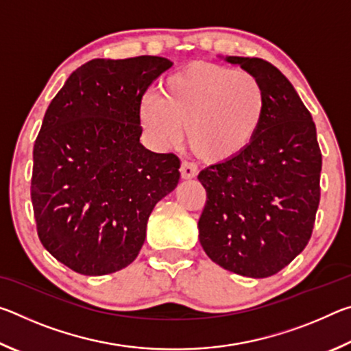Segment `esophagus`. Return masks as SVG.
<instances>
[{
	"instance_id": "esophagus-1",
	"label": "esophagus",
	"mask_w": 351,
	"mask_h": 351,
	"mask_svg": "<svg viewBox=\"0 0 351 351\" xmlns=\"http://www.w3.org/2000/svg\"><path fill=\"white\" fill-rule=\"evenodd\" d=\"M180 171H181L182 180H192V178H195V176L198 175V167L193 162L182 161Z\"/></svg>"
}]
</instances>
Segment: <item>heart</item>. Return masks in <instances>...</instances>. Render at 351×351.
Listing matches in <instances>:
<instances>
[{
	"mask_svg": "<svg viewBox=\"0 0 351 351\" xmlns=\"http://www.w3.org/2000/svg\"><path fill=\"white\" fill-rule=\"evenodd\" d=\"M268 117V93L251 73L195 62L161 83V97L145 96L139 122L158 148L182 139L209 164L234 161L249 148Z\"/></svg>",
	"mask_w": 351,
	"mask_h": 351,
	"instance_id": "b5f03b06",
	"label": "heart"
}]
</instances>
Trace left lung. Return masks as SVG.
I'll return each instance as SVG.
<instances>
[{"instance_id":"8db88e82","label":"left lung","mask_w":351,"mask_h":351,"mask_svg":"<svg viewBox=\"0 0 351 351\" xmlns=\"http://www.w3.org/2000/svg\"><path fill=\"white\" fill-rule=\"evenodd\" d=\"M226 62L261 80L268 117L247 152L199 171L207 195L199 243L221 268L265 278L288 266L311 239L322 153L310 111L274 64L255 57Z\"/></svg>"}]
</instances>
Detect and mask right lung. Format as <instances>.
Listing matches in <instances>:
<instances>
[{
    "label": "right lung",
    "mask_w": 351,
    "mask_h": 351,
    "mask_svg": "<svg viewBox=\"0 0 351 351\" xmlns=\"http://www.w3.org/2000/svg\"><path fill=\"white\" fill-rule=\"evenodd\" d=\"M171 64L154 56L94 58L47 106L34 144V217L46 251L79 274L127 268L153 207L178 186L176 154L139 142L142 96Z\"/></svg>",
    "instance_id": "1"
}]
</instances>
